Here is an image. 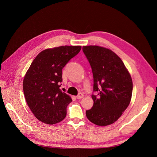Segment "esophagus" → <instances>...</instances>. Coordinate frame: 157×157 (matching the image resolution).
Wrapping results in <instances>:
<instances>
[{
	"label": "esophagus",
	"mask_w": 157,
	"mask_h": 157,
	"mask_svg": "<svg viewBox=\"0 0 157 157\" xmlns=\"http://www.w3.org/2000/svg\"><path fill=\"white\" fill-rule=\"evenodd\" d=\"M84 97V95L83 94H79V95H78L76 96V98H78V99H81V98H82Z\"/></svg>",
	"instance_id": "34e87169"
}]
</instances>
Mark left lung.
<instances>
[{"instance_id": "obj_1", "label": "left lung", "mask_w": 157, "mask_h": 157, "mask_svg": "<svg viewBox=\"0 0 157 157\" xmlns=\"http://www.w3.org/2000/svg\"><path fill=\"white\" fill-rule=\"evenodd\" d=\"M83 52L92 69V108L86 111L87 118L98 126L113 124L128 106L132 94L130 74L120 58L111 49L99 46H83Z\"/></svg>"}]
</instances>
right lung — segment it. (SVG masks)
Segmentation results:
<instances>
[{"label": "right lung", "mask_w": 157, "mask_h": 157, "mask_svg": "<svg viewBox=\"0 0 157 157\" xmlns=\"http://www.w3.org/2000/svg\"><path fill=\"white\" fill-rule=\"evenodd\" d=\"M81 46H61L39 53L24 76L23 93L30 109L39 121L53 125L67 114L71 97L62 92V69L81 50Z\"/></svg>", "instance_id": "add662e5"}]
</instances>
